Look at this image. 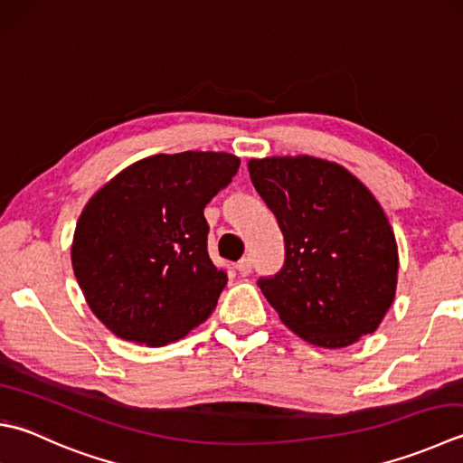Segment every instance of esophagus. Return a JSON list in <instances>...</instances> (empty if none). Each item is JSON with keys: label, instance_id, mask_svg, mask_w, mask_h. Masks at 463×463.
Listing matches in <instances>:
<instances>
[{"label": "esophagus", "instance_id": "34e87169", "mask_svg": "<svg viewBox=\"0 0 463 463\" xmlns=\"http://www.w3.org/2000/svg\"><path fill=\"white\" fill-rule=\"evenodd\" d=\"M237 270L239 273L242 275V277H247L250 270H252V259L250 257H242L239 262H237Z\"/></svg>", "mask_w": 463, "mask_h": 463}]
</instances>
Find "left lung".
<instances>
[{
    "label": "left lung",
    "mask_w": 463,
    "mask_h": 463,
    "mask_svg": "<svg viewBox=\"0 0 463 463\" xmlns=\"http://www.w3.org/2000/svg\"><path fill=\"white\" fill-rule=\"evenodd\" d=\"M250 180L277 216L285 265L259 279L262 295L307 343L339 349L382 325L397 288V242L377 198L337 162L249 160Z\"/></svg>",
    "instance_id": "left-lung-1"
}]
</instances>
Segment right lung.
<instances>
[{
	"label": "right lung",
	"mask_w": 463,
	"mask_h": 463,
	"mask_svg": "<svg viewBox=\"0 0 463 463\" xmlns=\"http://www.w3.org/2000/svg\"><path fill=\"white\" fill-rule=\"evenodd\" d=\"M239 166L226 152L156 154L90 198L71 267L88 307L118 337L168 345L211 317L229 279L208 257L204 206Z\"/></svg>",
	"instance_id": "right-lung-1"
}]
</instances>
